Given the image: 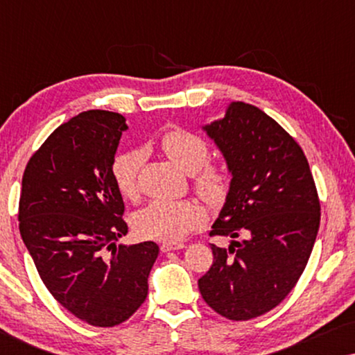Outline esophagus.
<instances>
[{
    "mask_svg": "<svg viewBox=\"0 0 355 355\" xmlns=\"http://www.w3.org/2000/svg\"><path fill=\"white\" fill-rule=\"evenodd\" d=\"M184 245L182 242H163L162 245H159V249H162V252H164V254H166V252H173V250H181V249H184Z\"/></svg>",
    "mask_w": 355,
    "mask_h": 355,
    "instance_id": "34e87169",
    "label": "esophagus"
}]
</instances>
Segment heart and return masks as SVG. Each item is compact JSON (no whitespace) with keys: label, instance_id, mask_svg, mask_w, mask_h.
I'll list each match as a JSON object with an SVG mask.
<instances>
[{"label":"heart","instance_id":"obj_1","mask_svg":"<svg viewBox=\"0 0 355 355\" xmlns=\"http://www.w3.org/2000/svg\"><path fill=\"white\" fill-rule=\"evenodd\" d=\"M159 148L184 173L193 174V187L211 205L225 200L230 192L231 178L226 166L207 163L208 144L197 134L174 128L159 139ZM144 155L140 150H125L113 162V179L125 198L139 196V171ZM205 211L196 200H153L134 218V227L147 239L174 242L186 237L202 225Z\"/></svg>","mask_w":355,"mask_h":355}]
</instances>
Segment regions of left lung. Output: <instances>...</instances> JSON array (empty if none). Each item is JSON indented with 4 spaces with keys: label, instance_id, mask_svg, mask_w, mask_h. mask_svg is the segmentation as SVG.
Segmentation results:
<instances>
[{
    "label": "left lung",
    "instance_id": "8db88e82",
    "mask_svg": "<svg viewBox=\"0 0 355 355\" xmlns=\"http://www.w3.org/2000/svg\"><path fill=\"white\" fill-rule=\"evenodd\" d=\"M203 130L232 176L210 236L232 241L211 244L198 289L221 317L250 320L283 302L304 273L320 227L317 187L299 144L257 106L232 101Z\"/></svg>",
    "mask_w": 355,
    "mask_h": 355
}]
</instances>
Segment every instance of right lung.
Returning a JSON list of instances; mask_svg holds the SVG:
<instances>
[{"instance_id": "add662e5", "label": "right lung", "mask_w": 355, "mask_h": 355, "mask_svg": "<svg viewBox=\"0 0 355 355\" xmlns=\"http://www.w3.org/2000/svg\"><path fill=\"white\" fill-rule=\"evenodd\" d=\"M124 116L90 110L53 130L28 159L19 231L50 294L82 322L108 328L132 317L148 294L158 257L152 241L128 234L113 179Z\"/></svg>"}]
</instances>
